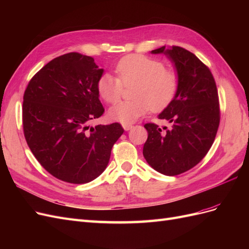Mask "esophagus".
<instances>
[{"mask_svg": "<svg viewBox=\"0 0 249 249\" xmlns=\"http://www.w3.org/2000/svg\"><path fill=\"white\" fill-rule=\"evenodd\" d=\"M123 127H124V131H130L132 127H133V124H123Z\"/></svg>", "mask_w": 249, "mask_h": 249, "instance_id": "1", "label": "esophagus"}]
</instances>
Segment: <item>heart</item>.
I'll list each match as a JSON object with an SVG mask.
<instances>
[{"label":"heart","instance_id":"heart-1","mask_svg":"<svg viewBox=\"0 0 249 249\" xmlns=\"http://www.w3.org/2000/svg\"><path fill=\"white\" fill-rule=\"evenodd\" d=\"M117 77L105 72L97 81V92L109 104L122 96L124 85L132 86L134 100L124 101L112 106L110 119L122 124H131L145 114L167 107L175 97L178 78L176 71L165 69L160 60L143 55H130L123 58L116 65Z\"/></svg>","mask_w":249,"mask_h":249}]
</instances>
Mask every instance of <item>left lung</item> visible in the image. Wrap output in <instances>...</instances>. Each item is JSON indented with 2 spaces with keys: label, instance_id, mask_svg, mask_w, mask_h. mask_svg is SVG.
<instances>
[{
  "label": "left lung",
  "instance_id": "left-lung-1",
  "mask_svg": "<svg viewBox=\"0 0 249 249\" xmlns=\"http://www.w3.org/2000/svg\"><path fill=\"white\" fill-rule=\"evenodd\" d=\"M164 54L178 78L177 93L158 117L171 124L162 129L146 124L143 145L146 162L165 176H178L198 164L212 146L220 122L216 83L200 60L180 47H162L150 52Z\"/></svg>",
  "mask_w": 249,
  "mask_h": 249
}]
</instances>
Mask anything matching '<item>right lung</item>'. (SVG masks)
Here are the masks:
<instances>
[{
    "mask_svg": "<svg viewBox=\"0 0 249 249\" xmlns=\"http://www.w3.org/2000/svg\"><path fill=\"white\" fill-rule=\"evenodd\" d=\"M92 57L69 53L53 59L29 82L22 103L25 138L41 166L71 184L100 177L124 133L118 123L90 125L103 115Z\"/></svg>",
    "mask_w": 249,
    "mask_h": 249,
    "instance_id": "obj_1",
    "label": "right lung"
}]
</instances>
